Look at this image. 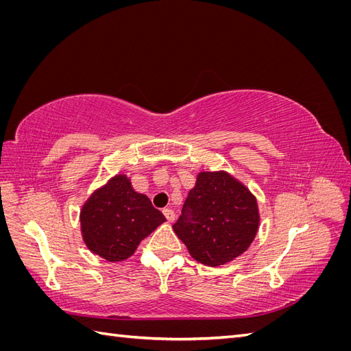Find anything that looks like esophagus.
<instances>
[{
  "label": "esophagus",
  "instance_id": "1",
  "mask_svg": "<svg viewBox=\"0 0 351 351\" xmlns=\"http://www.w3.org/2000/svg\"><path fill=\"white\" fill-rule=\"evenodd\" d=\"M162 212H164V215H165V218L168 219V222H173V221L176 219V214H174V210H173V209H169V208H167V209H164Z\"/></svg>",
  "mask_w": 351,
  "mask_h": 351
}]
</instances>
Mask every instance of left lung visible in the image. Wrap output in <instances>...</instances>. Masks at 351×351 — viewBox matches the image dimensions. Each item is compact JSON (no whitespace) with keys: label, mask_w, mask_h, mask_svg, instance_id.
<instances>
[{"label":"left lung","mask_w":351,"mask_h":351,"mask_svg":"<svg viewBox=\"0 0 351 351\" xmlns=\"http://www.w3.org/2000/svg\"><path fill=\"white\" fill-rule=\"evenodd\" d=\"M258 227L256 199L226 171L197 176L173 226L190 254L208 267L224 265L246 252Z\"/></svg>","instance_id":"1"}]
</instances>
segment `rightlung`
I'll return each mask as SVG.
<instances>
[{
    "label": "right lung",
    "instance_id": "add662e5",
    "mask_svg": "<svg viewBox=\"0 0 351 351\" xmlns=\"http://www.w3.org/2000/svg\"><path fill=\"white\" fill-rule=\"evenodd\" d=\"M165 221L149 197L136 193L130 180L115 176L83 205L80 224L89 250L108 262L124 261Z\"/></svg>",
    "mask_w": 351,
    "mask_h": 351
}]
</instances>
